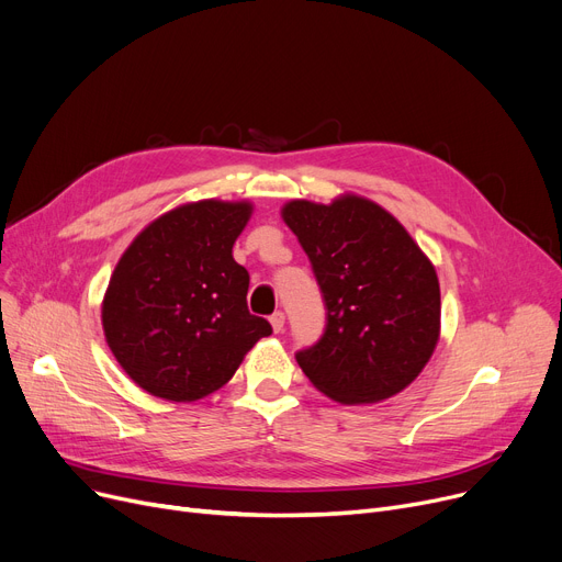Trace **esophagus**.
Returning <instances> with one entry per match:
<instances>
[{
    "label": "esophagus",
    "mask_w": 562,
    "mask_h": 562,
    "mask_svg": "<svg viewBox=\"0 0 562 562\" xmlns=\"http://www.w3.org/2000/svg\"><path fill=\"white\" fill-rule=\"evenodd\" d=\"M269 321H271V326H273L276 333H282V330H284V312H280V310L273 312Z\"/></svg>",
    "instance_id": "34e87169"
}]
</instances>
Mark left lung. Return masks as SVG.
I'll use <instances>...</instances> for the list:
<instances>
[{"label": "left lung", "mask_w": 562, "mask_h": 562, "mask_svg": "<svg viewBox=\"0 0 562 562\" xmlns=\"http://www.w3.org/2000/svg\"><path fill=\"white\" fill-rule=\"evenodd\" d=\"M326 301V330L296 352L312 385L339 403L405 390L439 337V282L405 227L371 200H293L282 210Z\"/></svg>", "instance_id": "left-lung-1"}]
</instances>
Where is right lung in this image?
Returning a JSON list of instances; mask_svg holds the SVG:
<instances>
[{
	"label": "right lung",
	"instance_id": "add662e5",
	"mask_svg": "<svg viewBox=\"0 0 562 562\" xmlns=\"http://www.w3.org/2000/svg\"><path fill=\"white\" fill-rule=\"evenodd\" d=\"M250 212L248 202L177 206L117 261L102 305L106 344L153 396L180 403L216 392L273 333L248 312L250 276L232 257Z\"/></svg>",
	"mask_w": 562,
	"mask_h": 562
}]
</instances>
